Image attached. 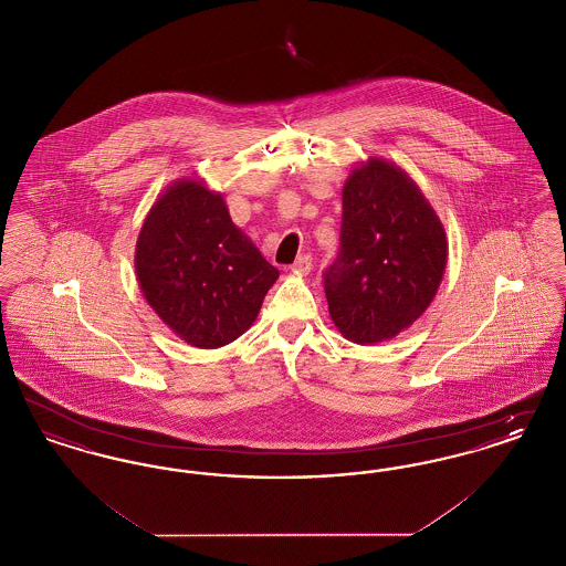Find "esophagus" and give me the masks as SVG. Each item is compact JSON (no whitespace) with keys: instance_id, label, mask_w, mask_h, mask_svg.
<instances>
[{"instance_id":"esophagus-1","label":"esophagus","mask_w":566,"mask_h":566,"mask_svg":"<svg viewBox=\"0 0 566 566\" xmlns=\"http://www.w3.org/2000/svg\"><path fill=\"white\" fill-rule=\"evenodd\" d=\"M291 270L295 271V273H301V275L310 273V270H312V256L310 254H301Z\"/></svg>"}]
</instances>
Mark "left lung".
<instances>
[{"label": "left lung", "mask_w": 566, "mask_h": 566, "mask_svg": "<svg viewBox=\"0 0 566 566\" xmlns=\"http://www.w3.org/2000/svg\"><path fill=\"white\" fill-rule=\"evenodd\" d=\"M342 245L324 273L337 331L360 346L397 337L437 295L448 263L446 229L399 165L379 157L352 167L344 185Z\"/></svg>", "instance_id": "8db88e82"}]
</instances>
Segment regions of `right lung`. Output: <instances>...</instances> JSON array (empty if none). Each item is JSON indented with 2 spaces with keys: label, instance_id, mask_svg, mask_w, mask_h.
Wrapping results in <instances>:
<instances>
[{
  "label": "right lung",
  "instance_id": "1",
  "mask_svg": "<svg viewBox=\"0 0 566 566\" xmlns=\"http://www.w3.org/2000/svg\"><path fill=\"white\" fill-rule=\"evenodd\" d=\"M139 291L189 346L235 342L259 316L280 271L233 224L222 192L199 178L163 190L135 243Z\"/></svg>",
  "mask_w": 566,
  "mask_h": 566
}]
</instances>
